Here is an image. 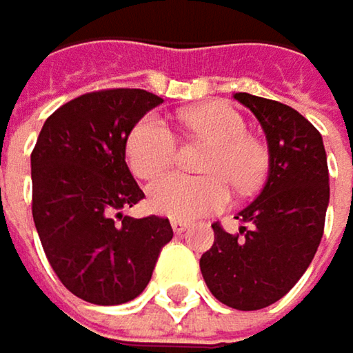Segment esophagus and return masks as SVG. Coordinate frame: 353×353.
<instances>
[{"label":"esophagus","instance_id":"obj_1","mask_svg":"<svg viewBox=\"0 0 353 353\" xmlns=\"http://www.w3.org/2000/svg\"><path fill=\"white\" fill-rule=\"evenodd\" d=\"M170 226H172V230H174V234H183L185 230H187V222H183V220H172L170 222Z\"/></svg>","mask_w":353,"mask_h":353}]
</instances>
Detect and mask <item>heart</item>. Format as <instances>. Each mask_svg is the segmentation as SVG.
<instances>
[{
    "label": "heart",
    "mask_w": 353,
    "mask_h": 353,
    "mask_svg": "<svg viewBox=\"0 0 353 353\" xmlns=\"http://www.w3.org/2000/svg\"><path fill=\"white\" fill-rule=\"evenodd\" d=\"M183 125L197 137L214 141L203 162L205 176L170 172L148 187V201L154 212L193 220L222 210L228 199V181L239 191H251L267 170V150L247 135L245 117L224 102H205L181 114ZM179 137L160 117L148 114L135 123L127 137V164L137 179H154L174 164Z\"/></svg>",
    "instance_id": "heart-1"
}]
</instances>
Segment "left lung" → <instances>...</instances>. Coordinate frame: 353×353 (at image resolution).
<instances>
[{
	"label": "left lung",
	"mask_w": 353,
	"mask_h": 353,
	"mask_svg": "<svg viewBox=\"0 0 353 353\" xmlns=\"http://www.w3.org/2000/svg\"><path fill=\"white\" fill-rule=\"evenodd\" d=\"M259 119L269 143V179L236 220L239 234L214 222V245L201 255L210 292L236 310H259L281 296L310 265L325 230L329 168L323 137L298 110L236 92Z\"/></svg>",
	"instance_id": "1"
}]
</instances>
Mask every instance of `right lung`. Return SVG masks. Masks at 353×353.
Masks as SVG:
<instances>
[{
  "label": "right lung",
  "mask_w": 353,
  "mask_h": 353,
  "mask_svg": "<svg viewBox=\"0 0 353 353\" xmlns=\"http://www.w3.org/2000/svg\"><path fill=\"white\" fill-rule=\"evenodd\" d=\"M160 96L106 88L59 106L30 154L32 218L59 281L78 298L112 306L148 285L172 239L168 218L123 212L145 195L125 162L133 125Z\"/></svg>",
  "instance_id": "obj_1"
}]
</instances>
